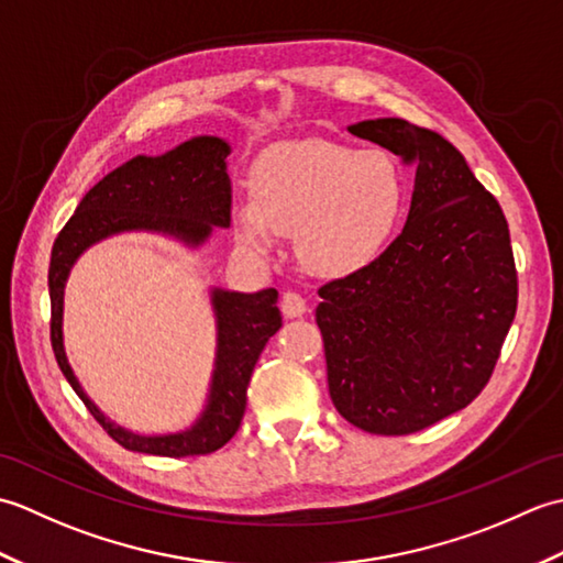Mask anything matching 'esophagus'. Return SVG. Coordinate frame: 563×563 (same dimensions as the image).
<instances>
[{"label": "esophagus", "mask_w": 563, "mask_h": 563, "mask_svg": "<svg viewBox=\"0 0 563 563\" xmlns=\"http://www.w3.org/2000/svg\"><path fill=\"white\" fill-rule=\"evenodd\" d=\"M280 309L288 319H297L307 312V300L300 292H283L280 297Z\"/></svg>", "instance_id": "1"}]
</instances>
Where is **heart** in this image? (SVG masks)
Returning <instances> with one entry per match:
<instances>
[{
	"label": "heart",
	"instance_id": "obj_1",
	"mask_svg": "<svg viewBox=\"0 0 563 563\" xmlns=\"http://www.w3.org/2000/svg\"><path fill=\"white\" fill-rule=\"evenodd\" d=\"M406 202V184L387 154L329 140L288 142L251 169V198L232 206L236 239L256 254L297 232V254L321 275L365 268L387 246Z\"/></svg>",
	"mask_w": 563,
	"mask_h": 563
}]
</instances>
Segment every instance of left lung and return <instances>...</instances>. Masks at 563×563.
<instances>
[{
    "label": "left lung",
    "instance_id": "obj_1",
    "mask_svg": "<svg viewBox=\"0 0 563 563\" xmlns=\"http://www.w3.org/2000/svg\"><path fill=\"white\" fill-rule=\"evenodd\" d=\"M349 130L416 166V181L401 234L319 288L329 394L367 433L409 435L492 379L518 309L516 258L504 210L452 142L401 118Z\"/></svg>",
    "mask_w": 563,
    "mask_h": 563
}]
</instances>
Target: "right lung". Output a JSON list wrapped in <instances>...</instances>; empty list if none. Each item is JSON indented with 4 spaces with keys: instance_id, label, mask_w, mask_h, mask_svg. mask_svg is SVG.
Segmentation results:
<instances>
[{
    "instance_id": "right-lung-1",
    "label": "right lung",
    "mask_w": 563,
    "mask_h": 563,
    "mask_svg": "<svg viewBox=\"0 0 563 563\" xmlns=\"http://www.w3.org/2000/svg\"><path fill=\"white\" fill-rule=\"evenodd\" d=\"M230 145L220 137H194L162 157H135L103 176L81 198L75 214L59 230L47 271L51 288V343L63 375L118 445L125 450L190 457L210 454L232 440L246 411V387L261 351L280 329L283 317L278 290L254 295L212 290V309L218 319V355H214L208 406L198 421L184 433L135 435L111 423L93 404L67 363L63 345L65 283L84 249L118 232H162L198 246L212 227L232 222V181L227 176Z\"/></svg>"
}]
</instances>
